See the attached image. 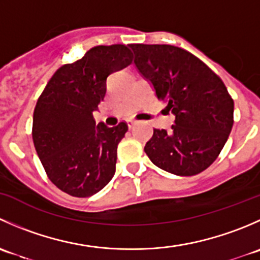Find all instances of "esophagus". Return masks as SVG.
<instances>
[{
  "label": "esophagus",
  "instance_id": "obj_1",
  "mask_svg": "<svg viewBox=\"0 0 260 260\" xmlns=\"http://www.w3.org/2000/svg\"><path fill=\"white\" fill-rule=\"evenodd\" d=\"M127 124H128V128H129V129H131V128H133V125L136 124V122H135V120H132V119H128L127 120Z\"/></svg>",
  "mask_w": 260,
  "mask_h": 260
}]
</instances>
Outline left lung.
I'll return each mask as SVG.
<instances>
[{"mask_svg":"<svg viewBox=\"0 0 260 260\" xmlns=\"http://www.w3.org/2000/svg\"><path fill=\"white\" fill-rule=\"evenodd\" d=\"M135 64L175 115L171 131L153 129L145 152L159 169L193 176L217 158L234 123L226 86L199 57L172 45L131 44Z\"/></svg>","mask_w":260,"mask_h":260,"instance_id":"left-lung-1","label":"left lung"}]
</instances>
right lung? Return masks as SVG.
Instances as JSON below:
<instances>
[{
    "instance_id": "add662e5",
    "label": "right lung",
    "mask_w": 260,
    "mask_h": 260,
    "mask_svg": "<svg viewBox=\"0 0 260 260\" xmlns=\"http://www.w3.org/2000/svg\"><path fill=\"white\" fill-rule=\"evenodd\" d=\"M131 62L125 45L94 46L60 67L39 96L34 146L50 181L69 195L88 198L114 176L117 147L128 125H96L93 112L106 96L107 78Z\"/></svg>"
}]
</instances>
